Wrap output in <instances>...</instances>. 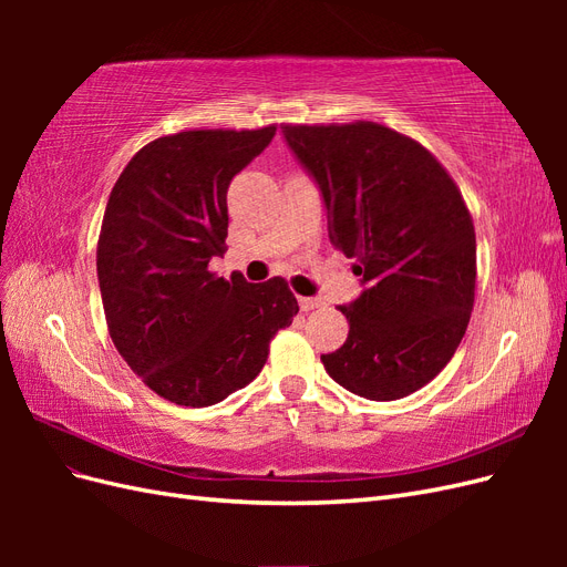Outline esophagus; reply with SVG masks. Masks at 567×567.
<instances>
[{
  "label": "esophagus",
  "instance_id": "obj_1",
  "mask_svg": "<svg viewBox=\"0 0 567 567\" xmlns=\"http://www.w3.org/2000/svg\"><path fill=\"white\" fill-rule=\"evenodd\" d=\"M298 305H300V310L302 312H312L315 310V307H319L321 305V300H317V298H298Z\"/></svg>",
  "mask_w": 567,
  "mask_h": 567
}]
</instances>
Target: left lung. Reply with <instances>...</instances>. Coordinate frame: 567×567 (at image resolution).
I'll use <instances>...</instances> for the list:
<instances>
[{
    "label": "left lung",
    "mask_w": 567,
    "mask_h": 567,
    "mask_svg": "<svg viewBox=\"0 0 567 567\" xmlns=\"http://www.w3.org/2000/svg\"><path fill=\"white\" fill-rule=\"evenodd\" d=\"M319 184L329 238L367 288L340 305L350 333L326 373L359 398H406L447 367L475 300V229L431 151L371 120L281 125Z\"/></svg>",
    "instance_id": "1"
}]
</instances>
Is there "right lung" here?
<instances>
[{"label": "right lung", "instance_id": "obj_1", "mask_svg": "<svg viewBox=\"0 0 567 567\" xmlns=\"http://www.w3.org/2000/svg\"><path fill=\"white\" fill-rule=\"evenodd\" d=\"M260 130H186L134 153L106 203L96 246L113 346L161 398L210 406L262 371L298 315L281 277L227 281L208 269L227 246V188L269 146Z\"/></svg>", "mask_w": 567, "mask_h": 567}]
</instances>
